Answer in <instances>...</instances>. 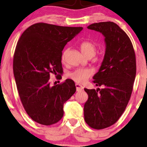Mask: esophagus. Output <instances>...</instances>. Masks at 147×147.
Returning <instances> with one entry per match:
<instances>
[{
  "label": "esophagus",
  "instance_id": "obj_1",
  "mask_svg": "<svg viewBox=\"0 0 147 147\" xmlns=\"http://www.w3.org/2000/svg\"><path fill=\"white\" fill-rule=\"evenodd\" d=\"M76 90H77V92H80L83 90V87H82V86L80 85L79 84H76Z\"/></svg>",
  "mask_w": 147,
  "mask_h": 147
}]
</instances>
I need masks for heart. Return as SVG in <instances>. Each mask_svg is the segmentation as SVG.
<instances>
[{
  "mask_svg": "<svg viewBox=\"0 0 147 147\" xmlns=\"http://www.w3.org/2000/svg\"><path fill=\"white\" fill-rule=\"evenodd\" d=\"M80 49L82 53L84 54L86 57L87 56H93L96 54V45L94 43L89 41H83L80 44ZM67 49H65L62 51L61 53V61H64L65 60L66 55H67ZM92 71L90 69L87 68H78L73 71H71L68 74V77L71 78L74 82L77 83H84L92 76Z\"/></svg>",
  "mask_w": 147,
  "mask_h": 147,
  "instance_id": "1",
  "label": "heart"
}]
</instances>
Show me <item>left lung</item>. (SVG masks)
I'll use <instances>...</instances> for the list:
<instances>
[{
  "label": "left lung",
  "mask_w": 147,
  "mask_h": 147,
  "mask_svg": "<svg viewBox=\"0 0 147 147\" xmlns=\"http://www.w3.org/2000/svg\"><path fill=\"white\" fill-rule=\"evenodd\" d=\"M88 29L104 37L106 51L93 82L102 88L88 90L84 104V119L90 127L103 129L114 124L129 101L135 79L136 65L133 46L125 32L113 22L93 23Z\"/></svg>",
  "instance_id": "left-lung-1"
}]
</instances>
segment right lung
I'll return each instance as SVG.
<instances>
[{"mask_svg": "<svg viewBox=\"0 0 147 147\" xmlns=\"http://www.w3.org/2000/svg\"><path fill=\"white\" fill-rule=\"evenodd\" d=\"M82 29L36 23L27 28L18 41L13 59L14 76L23 107L37 123L48 126L59 121L63 116L64 103L76 91L71 79L51 86L49 78L55 74L60 79L62 51Z\"/></svg>", "mask_w": 147, "mask_h": 147, "instance_id": "obj_1", "label": "right lung"}]
</instances>
